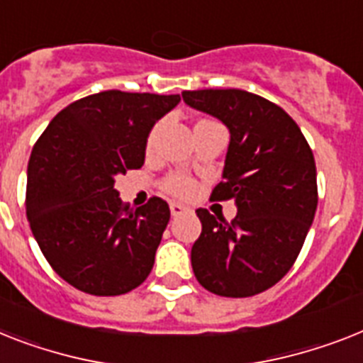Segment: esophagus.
<instances>
[{"mask_svg":"<svg viewBox=\"0 0 363 363\" xmlns=\"http://www.w3.org/2000/svg\"><path fill=\"white\" fill-rule=\"evenodd\" d=\"M189 208L187 206H184V203H178V202H172L170 203V215L172 217H179V215L187 213Z\"/></svg>","mask_w":363,"mask_h":363,"instance_id":"1","label":"esophagus"}]
</instances>
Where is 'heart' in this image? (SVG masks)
<instances>
[{"label":"heart","instance_id":"b5f03b06","mask_svg":"<svg viewBox=\"0 0 363 363\" xmlns=\"http://www.w3.org/2000/svg\"><path fill=\"white\" fill-rule=\"evenodd\" d=\"M157 133H160V125L154 128V131L150 133L148 139V148L155 145V139H157ZM164 191H169L170 194L174 196H182V199H187L194 193V184L189 178H184V176H170V178L164 179Z\"/></svg>","mask_w":363,"mask_h":363}]
</instances>
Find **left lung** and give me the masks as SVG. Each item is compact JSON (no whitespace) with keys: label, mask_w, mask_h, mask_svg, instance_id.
<instances>
[{"label":"left lung","mask_w":363,"mask_h":363,"mask_svg":"<svg viewBox=\"0 0 363 363\" xmlns=\"http://www.w3.org/2000/svg\"><path fill=\"white\" fill-rule=\"evenodd\" d=\"M189 107L223 122L230 145L211 199L235 202L232 223L196 209L202 233L191 248L200 286L252 296L286 277L317 209V170L301 128L282 107L239 89L184 91Z\"/></svg>","instance_id":"8db88e82"}]
</instances>
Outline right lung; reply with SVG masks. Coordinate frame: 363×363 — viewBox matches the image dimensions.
Returning a JSON list of instances; mask_svg holds the SVG:
<instances>
[{"mask_svg": "<svg viewBox=\"0 0 363 363\" xmlns=\"http://www.w3.org/2000/svg\"><path fill=\"white\" fill-rule=\"evenodd\" d=\"M179 94L106 91L53 118L27 164L26 211L53 271L89 295H124L145 282L170 218L150 199L130 209L115 178L145 164L146 140Z\"/></svg>", "mask_w": 363, "mask_h": 363, "instance_id": "add662e5", "label": "right lung"}]
</instances>
